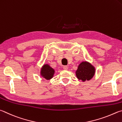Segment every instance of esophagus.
Returning <instances> with one entry per match:
<instances>
[{"instance_id": "obj_1", "label": "esophagus", "mask_w": 122, "mask_h": 122, "mask_svg": "<svg viewBox=\"0 0 122 122\" xmlns=\"http://www.w3.org/2000/svg\"><path fill=\"white\" fill-rule=\"evenodd\" d=\"M68 68V66H63V68L64 70H67Z\"/></svg>"}]
</instances>
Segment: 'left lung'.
I'll list each match as a JSON object with an SVG mask.
<instances>
[{
    "instance_id": "1",
    "label": "left lung",
    "mask_w": 122,
    "mask_h": 122,
    "mask_svg": "<svg viewBox=\"0 0 122 122\" xmlns=\"http://www.w3.org/2000/svg\"><path fill=\"white\" fill-rule=\"evenodd\" d=\"M94 74V67L86 61L82 62L79 64L76 71L77 78L83 81L90 80L93 78Z\"/></svg>"
}]
</instances>
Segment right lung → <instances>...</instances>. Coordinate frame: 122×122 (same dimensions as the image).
Listing matches in <instances>:
<instances>
[{
	"mask_svg": "<svg viewBox=\"0 0 122 122\" xmlns=\"http://www.w3.org/2000/svg\"><path fill=\"white\" fill-rule=\"evenodd\" d=\"M54 70L50 66L46 64L44 65L41 69V75L47 80L51 79L54 74Z\"/></svg>",
	"mask_w": 122,
	"mask_h": 122,
	"instance_id": "obj_1",
	"label": "right lung"
}]
</instances>
